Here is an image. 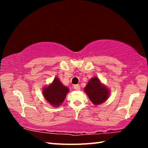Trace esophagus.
<instances>
[{"label": "esophagus", "mask_w": 148, "mask_h": 148, "mask_svg": "<svg viewBox=\"0 0 148 148\" xmlns=\"http://www.w3.org/2000/svg\"><path fill=\"white\" fill-rule=\"evenodd\" d=\"M74 88L76 89V90H79L80 89V86H79V85H74Z\"/></svg>", "instance_id": "esophagus-1"}]
</instances>
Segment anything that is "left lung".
I'll return each mask as SVG.
<instances>
[{
  "label": "left lung",
  "instance_id": "obj_1",
  "mask_svg": "<svg viewBox=\"0 0 148 148\" xmlns=\"http://www.w3.org/2000/svg\"><path fill=\"white\" fill-rule=\"evenodd\" d=\"M84 91L89 99L95 105L103 103L108 99L110 90L106 86L101 84V81L97 77L90 79L85 87Z\"/></svg>",
  "mask_w": 148,
  "mask_h": 148
}]
</instances>
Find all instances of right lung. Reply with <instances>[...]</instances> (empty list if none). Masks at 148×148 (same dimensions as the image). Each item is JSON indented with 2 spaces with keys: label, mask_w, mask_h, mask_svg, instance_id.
I'll use <instances>...</instances> for the list:
<instances>
[{
  "label": "right lung",
  "mask_w": 148,
  "mask_h": 148,
  "mask_svg": "<svg viewBox=\"0 0 148 148\" xmlns=\"http://www.w3.org/2000/svg\"><path fill=\"white\" fill-rule=\"evenodd\" d=\"M69 91L58 77L54 78L53 82L47 87H44L42 93L45 99L53 107H58L64 101L66 94Z\"/></svg>",
  "instance_id": "right-lung-1"
}]
</instances>
